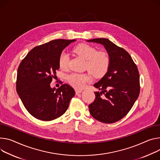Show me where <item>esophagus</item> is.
Listing matches in <instances>:
<instances>
[{
  "label": "esophagus",
  "mask_w": 160,
  "mask_h": 160,
  "mask_svg": "<svg viewBox=\"0 0 160 160\" xmlns=\"http://www.w3.org/2000/svg\"><path fill=\"white\" fill-rule=\"evenodd\" d=\"M82 92V90H80V89H75V92L76 94H78L80 93H81Z\"/></svg>",
  "instance_id": "esophagus-1"
}]
</instances>
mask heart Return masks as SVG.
<instances>
[{
	"mask_svg": "<svg viewBox=\"0 0 160 160\" xmlns=\"http://www.w3.org/2000/svg\"><path fill=\"white\" fill-rule=\"evenodd\" d=\"M74 52L85 61V68L95 77L105 75L110 66V57L103 51H97L94 47L82 43L74 48ZM69 57L65 52H62L59 58V66L62 70L68 67ZM91 78L88 73L72 72L68 76L69 83L77 89H82L91 80Z\"/></svg>",
	"mask_w": 160,
	"mask_h": 160,
	"instance_id": "b5f03b06",
	"label": "heart"
}]
</instances>
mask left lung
Segmentation results:
<instances>
[{"instance_id": "1", "label": "left lung", "mask_w": 160, "mask_h": 160, "mask_svg": "<svg viewBox=\"0 0 160 160\" xmlns=\"http://www.w3.org/2000/svg\"><path fill=\"white\" fill-rule=\"evenodd\" d=\"M103 45L110 57L106 75L94 86L100 90L89 105V112L96 120L103 123L117 122L132 109L140 94V76L132 57L106 38L88 40Z\"/></svg>"}]
</instances>
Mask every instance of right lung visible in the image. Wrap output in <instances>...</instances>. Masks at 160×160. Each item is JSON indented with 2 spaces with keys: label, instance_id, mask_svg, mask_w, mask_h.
Listing matches in <instances>:
<instances>
[{
  "label": "right lung",
  "instance_id": "right-lung-1",
  "mask_svg": "<svg viewBox=\"0 0 160 160\" xmlns=\"http://www.w3.org/2000/svg\"><path fill=\"white\" fill-rule=\"evenodd\" d=\"M75 39H55L37 46L27 53L17 72V91L26 110L34 118L50 121L67 110L75 90L68 84L51 88L50 83L59 69L62 50Z\"/></svg>",
  "mask_w": 160,
  "mask_h": 160
}]
</instances>
